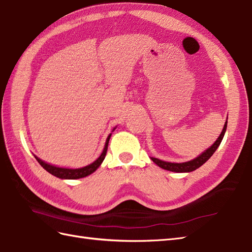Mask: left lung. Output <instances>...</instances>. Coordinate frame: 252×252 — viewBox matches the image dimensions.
I'll return each mask as SVG.
<instances>
[{"label":"left lung","instance_id":"8db88e82","mask_svg":"<svg viewBox=\"0 0 252 252\" xmlns=\"http://www.w3.org/2000/svg\"><path fill=\"white\" fill-rule=\"evenodd\" d=\"M226 125H227V120L225 121L223 130H222L221 134L219 135V137L217 138V140L210 146L209 148H207L203 154H201L198 157H196L195 159H193L191 161L188 162H184V163H172V162H165L157 159V158H151L158 166H160L163 169H166V171H171V172H176V173H189V172H193L195 171L196 168H198L200 166H202L204 163H205L210 157L214 155V153L217 148L219 147V145L222 142V138L224 136V133L226 131Z\"/></svg>","mask_w":252,"mask_h":252}]
</instances>
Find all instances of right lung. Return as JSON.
Masks as SVG:
<instances>
[{"label":"right lung","instance_id":"right-lung-1","mask_svg":"<svg viewBox=\"0 0 252 252\" xmlns=\"http://www.w3.org/2000/svg\"><path fill=\"white\" fill-rule=\"evenodd\" d=\"M115 130V128H114ZM113 130V131H114ZM112 136V134H109L107 139H106V143H105V147L103 149V153L101 154L97 159L91 163V164L84 166V167H80V168H65V167H58L55 165H51L48 164V163L44 162L43 160H40L39 158H37L36 156L35 157V159L37 160V162L39 163L40 165L43 166V168H45L47 172L50 173L51 175H54V176L58 177V178H61V179H78V178H84L88 175L92 174L93 172H95L97 167L102 164V162L105 159V156H106L107 153V147H108V142H109V138Z\"/></svg>","mask_w":252,"mask_h":252}]
</instances>
